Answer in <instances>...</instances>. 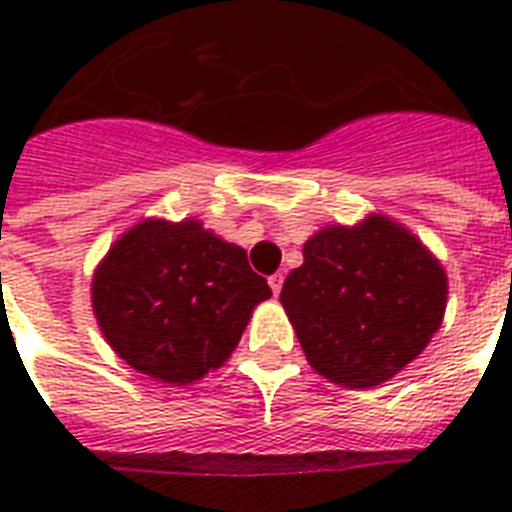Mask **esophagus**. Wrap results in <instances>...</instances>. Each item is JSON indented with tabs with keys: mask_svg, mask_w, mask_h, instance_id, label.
Wrapping results in <instances>:
<instances>
[{
	"mask_svg": "<svg viewBox=\"0 0 512 512\" xmlns=\"http://www.w3.org/2000/svg\"><path fill=\"white\" fill-rule=\"evenodd\" d=\"M268 284H271L273 295H279V292H281V284H284V276H281V273H273L271 279H268Z\"/></svg>",
	"mask_w": 512,
	"mask_h": 512,
	"instance_id": "esophagus-1",
	"label": "esophagus"
}]
</instances>
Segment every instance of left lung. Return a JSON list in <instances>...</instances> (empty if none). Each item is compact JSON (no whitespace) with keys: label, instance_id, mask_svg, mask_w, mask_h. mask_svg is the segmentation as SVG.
Masks as SVG:
<instances>
[{"label":"left lung","instance_id":"left-lung-1","mask_svg":"<svg viewBox=\"0 0 512 512\" xmlns=\"http://www.w3.org/2000/svg\"><path fill=\"white\" fill-rule=\"evenodd\" d=\"M281 305L316 372L372 388L417 358L441 327L446 273L388 217L324 228L303 247Z\"/></svg>","mask_w":512,"mask_h":512}]
</instances>
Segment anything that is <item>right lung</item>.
Segmentation results:
<instances>
[{
	"instance_id": "right-lung-1",
	"label": "right lung",
	"mask_w": 512,
	"mask_h": 512,
	"mask_svg": "<svg viewBox=\"0 0 512 512\" xmlns=\"http://www.w3.org/2000/svg\"><path fill=\"white\" fill-rule=\"evenodd\" d=\"M271 287L247 252L196 220H146L116 241L92 279V308L108 345L138 372L185 385L239 345Z\"/></svg>"
}]
</instances>
